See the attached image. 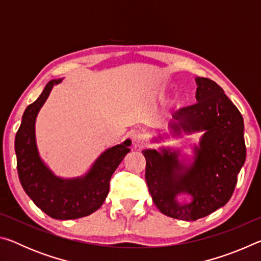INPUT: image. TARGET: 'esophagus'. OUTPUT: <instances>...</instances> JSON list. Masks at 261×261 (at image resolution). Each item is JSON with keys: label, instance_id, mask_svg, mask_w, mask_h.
<instances>
[{"label": "esophagus", "instance_id": "1", "mask_svg": "<svg viewBox=\"0 0 261 261\" xmlns=\"http://www.w3.org/2000/svg\"><path fill=\"white\" fill-rule=\"evenodd\" d=\"M145 137L141 134H136L132 136V145H134L135 148H141L145 145Z\"/></svg>", "mask_w": 261, "mask_h": 261}]
</instances>
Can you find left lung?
Returning <instances> with one entry per match:
<instances>
[{
  "label": "left lung",
  "instance_id": "8db88e82",
  "mask_svg": "<svg viewBox=\"0 0 261 261\" xmlns=\"http://www.w3.org/2000/svg\"><path fill=\"white\" fill-rule=\"evenodd\" d=\"M197 102L187 106L174 115L178 124L175 131L206 130L191 168L180 175L183 167L177 153L163 154L145 149V178L154 204L170 218L196 221L227 204L237 183V175L244 165L246 147L244 123L240 110L215 82L197 78ZM188 192L191 204L179 205L175 194Z\"/></svg>",
  "mask_w": 261,
  "mask_h": 261
}]
</instances>
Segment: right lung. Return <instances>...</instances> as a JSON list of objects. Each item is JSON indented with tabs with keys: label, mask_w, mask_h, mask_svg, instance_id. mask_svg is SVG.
Here are the masks:
<instances>
[{
	"label": "right lung",
	"mask_w": 261,
	"mask_h": 261,
	"mask_svg": "<svg viewBox=\"0 0 261 261\" xmlns=\"http://www.w3.org/2000/svg\"><path fill=\"white\" fill-rule=\"evenodd\" d=\"M61 81H50L40 96L25 109L16 134L17 170L24 191L39 208L56 220L79 219L99 210L109 192L110 178L123 159L130 152L127 139L109 148L95 161L85 177L61 179L40 160L35 144L34 123L51 88Z\"/></svg>",
	"instance_id": "1"
}]
</instances>
